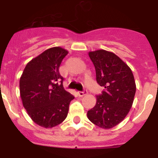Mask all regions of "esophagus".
I'll use <instances>...</instances> for the list:
<instances>
[{
  "mask_svg": "<svg viewBox=\"0 0 158 158\" xmlns=\"http://www.w3.org/2000/svg\"><path fill=\"white\" fill-rule=\"evenodd\" d=\"M86 94H87V91H85H85H83V92H80V91L77 92V95L80 96V97H81V96H84L85 95H86Z\"/></svg>",
  "mask_w": 158,
  "mask_h": 158,
  "instance_id": "1",
  "label": "esophagus"
}]
</instances>
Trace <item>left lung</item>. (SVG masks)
<instances>
[{
  "label": "left lung",
  "mask_w": 158,
  "mask_h": 158,
  "mask_svg": "<svg viewBox=\"0 0 158 158\" xmlns=\"http://www.w3.org/2000/svg\"><path fill=\"white\" fill-rule=\"evenodd\" d=\"M89 56L96 69V81L104 89L96 96V105L87 116L99 127L110 129L122 122L132 107L135 77L131 68L114 53L98 50L89 52Z\"/></svg>",
  "instance_id": "1"
}]
</instances>
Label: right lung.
<instances>
[{
	"label": "right lung",
	"mask_w": 158,
	"mask_h": 158,
	"mask_svg": "<svg viewBox=\"0 0 158 158\" xmlns=\"http://www.w3.org/2000/svg\"><path fill=\"white\" fill-rule=\"evenodd\" d=\"M67 54L60 47L47 49L27 64L19 79L23 107L32 120L43 127H54L63 122L74 99L64 89V79L59 73Z\"/></svg>",
	"instance_id": "right-lung-1"
}]
</instances>
